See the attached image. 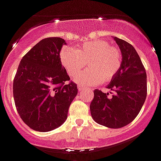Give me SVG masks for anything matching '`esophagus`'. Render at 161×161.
<instances>
[{
    "instance_id": "esophagus-1",
    "label": "esophagus",
    "mask_w": 161,
    "mask_h": 161,
    "mask_svg": "<svg viewBox=\"0 0 161 161\" xmlns=\"http://www.w3.org/2000/svg\"><path fill=\"white\" fill-rule=\"evenodd\" d=\"M78 91H83V86H81V85H78Z\"/></svg>"
}]
</instances>
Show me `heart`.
I'll list each match as a JSON object with an SVG mask.
<instances>
[{
	"mask_svg": "<svg viewBox=\"0 0 161 161\" xmlns=\"http://www.w3.org/2000/svg\"><path fill=\"white\" fill-rule=\"evenodd\" d=\"M60 60L71 77L78 75L87 63L89 69L74 81L83 86L92 87L101 81L106 83L114 78L121 68L122 55L110 42L97 40L83 43L77 51L72 47H64L60 52Z\"/></svg>",
	"mask_w": 161,
	"mask_h": 161,
	"instance_id": "obj_1",
	"label": "heart"
}]
</instances>
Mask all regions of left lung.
I'll use <instances>...</instances> for the list:
<instances>
[{
  "instance_id": "left-lung-1",
  "label": "left lung",
  "mask_w": 161,
  "mask_h": 161,
  "mask_svg": "<svg viewBox=\"0 0 161 161\" xmlns=\"http://www.w3.org/2000/svg\"><path fill=\"white\" fill-rule=\"evenodd\" d=\"M122 54V64L107 88L115 92L112 97L96 89L90 105L91 114L97 124L119 129L130 124L139 114L147 97V73L133 46L113 37Z\"/></svg>"
}]
</instances>
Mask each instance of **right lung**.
Wrapping results in <instances>:
<instances>
[{
    "mask_svg": "<svg viewBox=\"0 0 161 161\" xmlns=\"http://www.w3.org/2000/svg\"><path fill=\"white\" fill-rule=\"evenodd\" d=\"M66 42L60 37L42 39L22 58L13 83L16 109L33 130L49 132L64 124L78 94L77 84L60 60Z\"/></svg>",
    "mask_w": 161,
    "mask_h": 161,
    "instance_id": "right-lung-1",
    "label": "right lung"
}]
</instances>
